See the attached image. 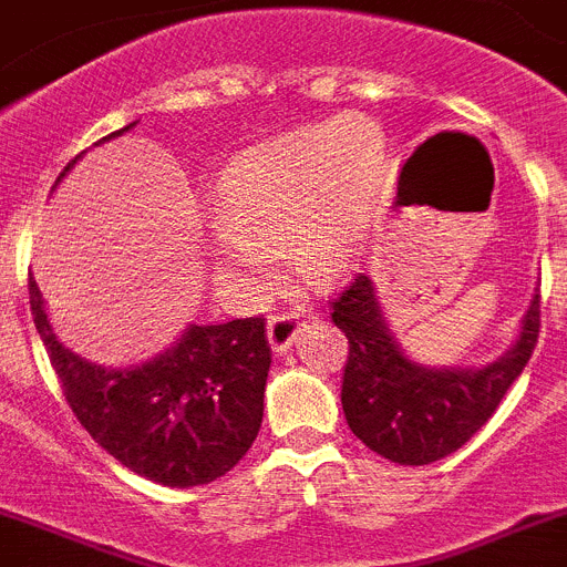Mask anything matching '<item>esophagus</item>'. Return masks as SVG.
Wrapping results in <instances>:
<instances>
[{"label":"esophagus","mask_w":567,"mask_h":567,"mask_svg":"<svg viewBox=\"0 0 567 567\" xmlns=\"http://www.w3.org/2000/svg\"><path fill=\"white\" fill-rule=\"evenodd\" d=\"M300 326H303V318H300L298 311H280V315H272V318H269L267 337L275 354H284V351L292 346Z\"/></svg>","instance_id":"esophagus-1"}]
</instances>
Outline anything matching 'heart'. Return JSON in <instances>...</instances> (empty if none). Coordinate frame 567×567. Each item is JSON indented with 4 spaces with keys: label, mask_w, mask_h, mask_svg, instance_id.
<instances>
[{
    "label": "heart",
    "mask_w": 567,
    "mask_h": 567,
    "mask_svg": "<svg viewBox=\"0 0 567 567\" xmlns=\"http://www.w3.org/2000/svg\"><path fill=\"white\" fill-rule=\"evenodd\" d=\"M385 163V140L365 117L295 128L238 154L216 188L213 272L258 287L278 269L287 238L306 275L346 272L371 238Z\"/></svg>",
    "instance_id": "obj_1"
}]
</instances>
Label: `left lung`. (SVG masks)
<instances>
[{
  "instance_id": "1",
  "label": "left lung",
  "mask_w": 567,
  "mask_h": 567,
  "mask_svg": "<svg viewBox=\"0 0 567 567\" xmlns=\"http://www.w3.org/2000/svg\"><path fill=\"white\" fill-rule=\"evenodd\" d=\"M331 306V320L348 337V427L368 450L404 466L446 458L484 427L532 360L539 334L537 289L506 354L481 368H427L410 360L388 329L368 275H357Z\"/></svg>"
}]
</instances>
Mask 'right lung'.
Returning <instances> with one entry per match:
<instances>
[{
	"instance_id": "right-lung-1",
	"label": "right lung",
	"mask_w": 567,
	"mask_h": 567,
	"mask_svg": "<svg viewBox=\"0 0 567 567\" xmlns=\"http://www.w3.org/2000/svg\"><path fill=\"white\" fill-rule=\"evenodd\" d=\"M78 159L81 154L66 163L55 185ZM28 289L35 329L61 391L78 422L112 458L154 484L188 489L227 475L247 455L261 427L272 362L264 318L188 326L179 342L154 360L103 368L78 357L53 334L33 278Z\"/></svg>"
}]
</instances>
